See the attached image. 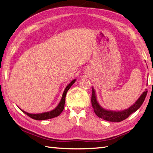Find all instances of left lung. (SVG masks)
Wrapping results in <instances>:
<instances>
[{"label": "left lung", "instance_id": "obj_1", "mask_svg": "<svg viewBox=\"0 0 153 153\" xmlns=\"http://www.w3.org/2000/svg\"><path fill=\"white\" fill-rule=\"evenodd\" d=\"M91 88H92V94H91V101L94 113H96L98 117L103 118L105 120L114 122V123H119V122L125 120L131 114L136 111L143 104L147 94V89H145V91H143V94L141 95L140 97L138 98L137 100L131 106L128 108H126V109L116 111L105 109V108L101 107V105L97 101L96 91H95L93 87H91Z\"/></svg>", "mask_w": 153, "mask_h": 153}]
</instances>
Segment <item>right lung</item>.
<instances>
[{"label": "right lung", "mask_w": 153, "mask_h": 153, "mask_svg": "<svg viewBox=\"0 0 153 153\" xmlns=\"http://www.w3.org/2000/svg\"><path fill=\"white\" fill-rule=\"evenodd\" d=\"M76 80V79H74L66 86L65 89V90H64L63 93L62 100H61L58 105H57V106L55 108H54V109L48 111V112H45V113H36V114L29 113H27V112L21 109V108H20V109H21L25 114L27 115V116L33 118V119H35L36 120H48V119H50V118H53L58 117L59 115L62 113V111L64 108V105H65V97H66V94H67V91L69 90V88L74 83Z\"/></svg>", "instance_id": "1"}]
</instances>
